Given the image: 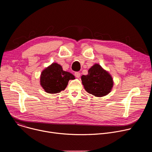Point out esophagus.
I'll list each match as a JSON object with an SVG mask.
<instances>
[{
	"label": "esophagus",
	"mask_w": 152,
	"mask_h": 152,
	"mask_svg": "<svg viewBox=\"0 0 152 152\" xmlns=\"http://www.w3.org/2000/svg\"><path fill=\"white\" fill-rule=\"evenodd\" d=\"M75 76L76 77L79 78V77H80V73L79 72H76L75 73Z\"/></svg>",
	"instance_id": "esophagus-1"
}]
</instances>
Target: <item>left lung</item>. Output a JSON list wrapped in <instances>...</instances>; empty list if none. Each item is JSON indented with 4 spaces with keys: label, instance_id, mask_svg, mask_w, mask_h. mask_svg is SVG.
Returning <instances> with one entry per match:
<instances>
[{
    "label": "left lung",
    "instance_id": "left-lung-1",
    "mask_svg": "<svg viewBox=\"0 0 152 152\" xmlns=\"http://www.w3.org/2000/svg\"><path fill=\"white\" fill-rule=\"evenodd\" d=\"M81 80L85 90L96 97L107 95L113 86L111 76L97 64L89 69L87 75H82Z\"/></svg>",
    "mask_w": 152,
    "mask_h": 152
}]
</instances>
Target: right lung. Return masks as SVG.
Here are the masks:
<instances>
[{
	"mask_svg": "<svg viewBox=\"0 0 152 152\" xmlns=\"http://www.w3.org/2000/svg\"><path fill=\"white\" fill-rule=\"evenodd\" d=\"M70 79H75L72 73L63 71L60 65L53 63L42 72L40 84L46 92L56 94L64 90Z\"/></svg>",
	"mask_w": 152,
	"mask_h": 152,
	"instance_id": "right-lung-1",
	"label": "right lung"
}]
</instances>
